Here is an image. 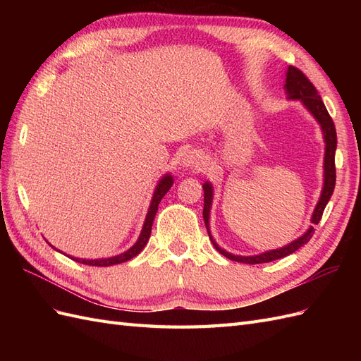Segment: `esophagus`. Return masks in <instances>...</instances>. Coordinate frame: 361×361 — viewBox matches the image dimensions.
<instances>
[{
  "mask_svg": "<svg viewBox=\"0 0 361 361\" xmlns=\"http://www.w3.org/2000/svg\"><path fill=\"white\" fill-rule=\"evenodd\" d=\"M182 164L188 169H199L200 170L204 167V158L199 154H194V152H191V154L185 155Z\"/></svg>",
  "mask_w": 361,
  "mask_h": 361,
  "instance_id": "obj_1",
  "label": "esophagus"
}]
</instances>
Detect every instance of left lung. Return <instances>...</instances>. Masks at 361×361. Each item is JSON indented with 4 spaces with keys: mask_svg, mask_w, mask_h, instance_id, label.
I'll return each mask as SVG.
<instances>
[{
    "mask_svg": "<svg viewBox=\"0 0 361 361\" xmlns=\"http://www.w3.org/2000/svg\"><path fill=\"white\" fill-rule=\"evenodd\" d=\"M285 90L288 94V99L290 101H300L305 110H307L316 122L319 123L322 135H324V143H325V154H324V187L321 191V197L314 206V211L312 214V226L301 235L300 238L295 239V241L289 243L285 247H280L276 250H269L265 251V253L255 255V256H238L232 255L228 251L223 250L220 245L215 243V239L211 235L209 231V215H211V207H212V199H214V188L211 182H204L203 183V191H204V207H203V220L207 228V235H209L211 243L216 248L218 253H221L227 259L235 260V262H241V264H248V265H255V264H267V262L277 260L281 257H286L292 255L293 251H297L301 248L304 244H307L310 241V238L314 233V226L321 221V216L324 214V209L326 203L330 202L333 191H334V185H336V166H334V155H336V147H337V135H336V128L333 123V118L330 117L329 111L321 99V96L318 94V90L314 89V85L307 80L300 69L289 66L286 71V81H285Z\"/></svg>",
    "mask_w": 361,
    "mask_h": 361,
    "instance_id": "1",
    "label": "left lung"
}]
</instances>
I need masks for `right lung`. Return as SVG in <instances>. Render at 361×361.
<instances>
[{"label":"right lung","instance_id":"add662e5","mask_svg":"<svg viewBox=\"0 0 361 361\" xmlns=\"http://www.w3.org/2000/svg\"><path fill=\"white\" fill-rule=\"evenodd\" d=\"M171 185H173V176L169 173L164 174V176L159 179L158 185L155 187L154 195H152V202H150V206L147 209V215H146L143 228H141V233L137 239V243L129 250L123 251L122 255H117V256H113V257H105V259H80V257H72V256H68V257H71L75 262H80V264L90 265V267H111V265H117V264H123V262L135 257L140 253V251L146 247V244L149 241L150 233H152V224H154V218L158 212V204L162 200L164 195H166L167 191L171 188ZM51 247L54 250H57L54 245H51ZM57 251H60V250H57ZM60 253H61V251H60Z\"/></svg>","mask_w":361,"mask_h":361}]
</instances>
